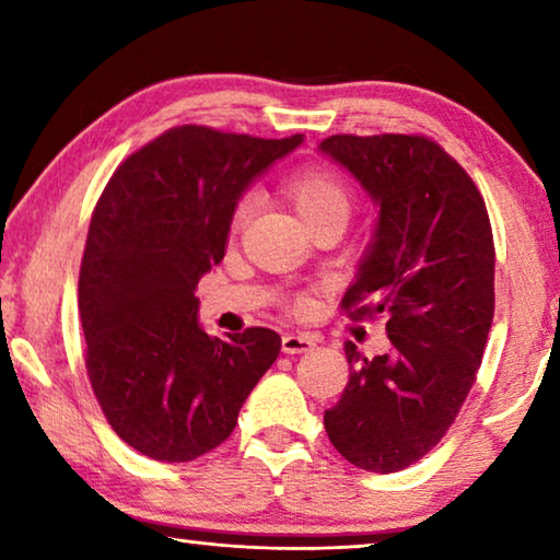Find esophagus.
Returning a JSON list of instances; mask_svg holds the SVG:
<instances>
[{
    "label": "esophagus",
    "instance_id": "1",
    "mask_svg": "<svg viewBox=\"0 0 560 560\" xmlns=\"http://www.w3.org/2000/svg\"><path fill=\"white\" fill-rule=\"evenodd\" d=\"M316 348V338L308 334H287L281 338V350L289 355L296 353H308V350Z\"/></svg>",
    "mask_w": 560,
    "mask_h": 560
}]
</instances>
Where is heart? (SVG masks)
I'll return each instance as SVG.
<instances>
[{
	"label": "heart",
	"instance_id": "b5f03b06",
	"mask_svg": "<svg viewBox=\"0 0 560 560\" xmlns=\"http://www.w3.org/2000/svg\"><path fill=\"white\" fill-rule=\"evenodd\" d=\"M283 192H287L291 205L296 207V212L306 222V226L326 220V217H348L350 202H353V195H350L346 179L326 165H306L296 170V173H291L287 183H283ZM249 197H242L234 205L230 214L232 234L242 230L246 217H249ZM308 303V296H303V293H296V296L289 299V306L293 311H306Z\"/></svg>",
	"mask_w": 560,
	"mask_h": 560
}]
</instances>
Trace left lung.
<instances>
[{
  "label": "left lung",
  "mask_w": 560,
  "mask_h": 560,
  "mask_svg": "<svg viewBox=\"0 0 560 560\" xmlns=\"http://www.w3.org/2000/svg\"><path fill=\"white\" fill-rule=\"evenodd\" d=\"M320 150L381 205L340 308L383 316L390 338L375 358L348 340V385L324 424L350 464L400 471L447 434L477 381L494 318V234L479 187L430 138L330 136Z\"/></svg>",
  "instance_id": "left-lung-1"
}]
</instances>
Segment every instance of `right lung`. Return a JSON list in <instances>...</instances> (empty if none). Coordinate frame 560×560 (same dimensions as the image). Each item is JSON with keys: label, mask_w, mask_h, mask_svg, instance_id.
<instances>
[{"label": "right lung", "mask_w": 560, "mask_h": 560, "mask_svg": "<svg viewBox=\"0 0 560 560\" xmlns=\"http://www.w3.org/2000/svg\"><path fill=\"white\" fill-rule=\"evenodd\" d=\"M301 140L175 126L122 160L93 207L79 273L89 381L113 432L150 459L220 447L279 355L271 328L205 334L195 289L224 257L244 187Z\"/></svg>", "instance_id": "right-lung-1"}]
</instances>
